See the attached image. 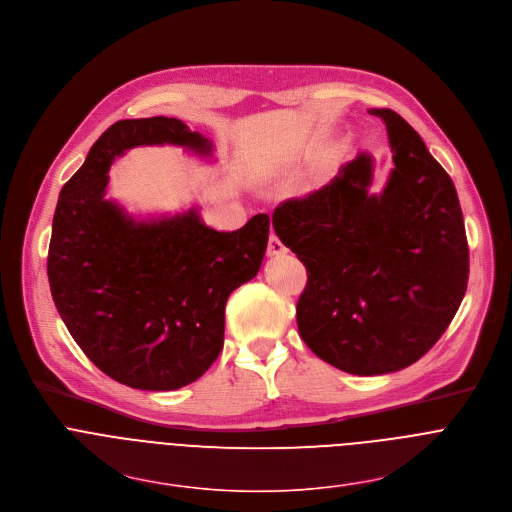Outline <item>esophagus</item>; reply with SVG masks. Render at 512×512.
<instances>
[{
    "mask_svg": "<svg viewBox=\"0 0 512 512\" xmlns=\"http://www.w3.org/2000/svg\"><path fill=\"white\" fill-rule=\"evenodd\" d=\"M283 253H287V247L281 243V239L275 233H271L269 243H267V255L277 257V255H283Z\"/></svg>",
    "mask_w": 512,
    "mask_h": 512,
    "instance_id": "esophagus-1",
    "label": "esophagus"
}]
</instances>
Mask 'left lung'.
Masks as SVG:
<instances>
[{"mask_svg": "<svg viewBox=\"0 0 512 512\" xmlns=\"http://www.w3.org/2000/svg\"><path fill=\"white\" fill-rule=\"evenodd\" d=\"M386 122L394 170L370 195L372 158L283 201L273 229L307 269L297 327L307 348L356 376L418 362L454 319L468 285V241L452 179L394 110Z\"/></svg>", "mask_w": 512, "mask_h": 512, "instance_id": "8db88e82", "label": "left lung"}]
</instances>
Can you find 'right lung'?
I'll return each instance as SVG.
<instances>
[{
    "instance_id": "right-lung-1",
    "label": "right lung",
    "mask_w": 512,
    "mask_h": 512,
    "mask_svg": "<svg viewBox=\"0 0 512 512\" xmlns=\"http://www.w3.org/2000/svg\"><path fill=\"white\" fill-rule=\"evenodd\" d=\"M211 144L179 118L118 120L60 191L48 249L54 303L86 358L138 390H177L199 380L225 342L229 295L261 267L269 215L233 233L195 211L134 223L104 201L112 160L138 144Z\"/></svg>"
}]
</instances>
